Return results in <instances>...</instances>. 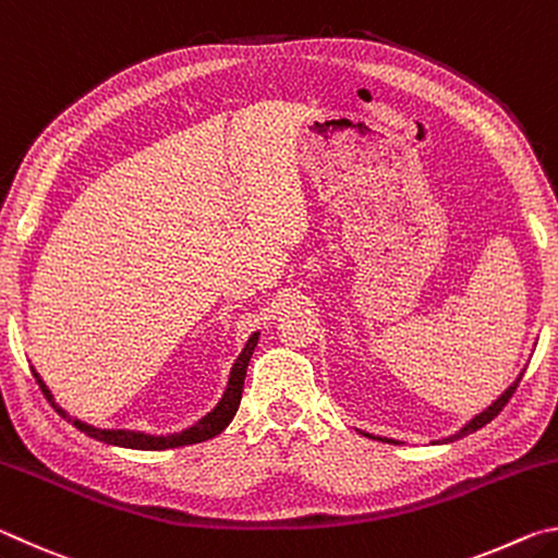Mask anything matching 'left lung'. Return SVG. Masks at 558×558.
Instances as JSON below:
<instances>
[{"label": "left lung", "instance_id": "8db88e82", "mask_svg": "<svg viewBox=\"0 0 558 558\" xmlns=\"http://www.w3.org/2000/svg\"><path fill=\"white\" fill-rule=\"evenodd\" d=\"M519 381H522V376H519V379L512 384V386H509V389L502 393V396H499V399L493 403V405H489V409L487 411H483V413H480L477 415V418H472L470 423H468V426L465 428H462L460 433H456V436H450L448 440H458V438H462V436H470V433H475V430H480V428H483V426H487V423L489 421H493L495 418V415L499 413V411H502L505 409V405L509 403V399H512V393L517 391V386H519Z\"/></svg>", "mask_w": 558, "mask_h": 558}]
</instances>
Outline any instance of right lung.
<instances>
[{
  "label": "right lung",
  "mask_w": 558,
  "mask_h": 558,
  "mask_svg": "<svg viewBox=\"0 0 558 558\" xmlns=\"http://www.w3.org/2000/svg\"><path fill=\"white\" fill-rule=\"evenodd\" d=\"M256 344H258V335H253L248 339V344H245V349L241 352V356L235 359L231 379H229V389H226L219 405H216V409L209 415H204V418L196 423V426L186 428L182 433H174V436H145V433H135V430H100V428L86 426V423H81V421H73L69 413L61 411L59 405L53 403L51 391L46 389L44 381L39 379V374L34 372V376H36V381H39L44 396H46V399H49V403L53 405V409L59 411L65 421H71L75 428L86 433V436L96 438V440H102V442H110V446H120V448L167 450V448H182V446H194V442H204V440H209L214 436H219V433L226 426H229V423L233 421L235 411H239L241 393H243V381H245V369H248L251 354H253V349H256Z\"/></svg>",
  "instance_id": "right-lung-1"
}]
</instances>
